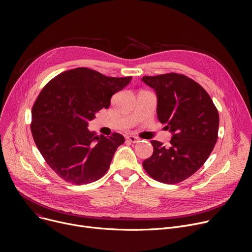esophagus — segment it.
<instances>
[{"mask_svg": "<svg viewBox=\"0 0 252 252\" xmlns=\"http://www.w3.org/2000/svg\"><path fill=\"white\" fill-rule=\"evenodd\" d=\"M126 140L127 141H129V142H131V143H137V142H139V138L138 137H136V136H133V135H129V136H127L126 137Z\"/></svg>", "mask_w": 252, "mask_h": 252, "instance_id": "obj_1", "label": "esophagus"}]
</instances>
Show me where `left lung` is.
<instances>
[{
    "mask_svg": "<svg viewBox=\"0 0 252 252\" xmlns=\"http://www.w3.org/2000/svg\"><path fill=\"white\" fill-rule=\"evenodd\" d=\"M157 95V117L173 137L168 147L151 141L153 154L143 167L164 184L183 182L199 169L218 141L220 117L207 92L192 78L180 73L143 76Z\"/></svg>",
    "mask_w": 252,
    "mask_h": 252,
    "instance_id": "8db88e82",
    "label": "left lung"
}]
</instances>
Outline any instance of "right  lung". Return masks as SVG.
I'll list each match as a JSON object with an SVG mask.
<instances>
[{
	"instance_id": "obj_1",
	"label": "right lung",
	"mask_w": 252,
	"mask_h": 252,
	"mask_svg": "<svg viewBox=\"0 0 252 252\" xmlns=\"http://www.w3.org/2000/svg\"><path fill=\"white\" fill-rule=\"evenodd\" d=\"M130 79L78 67L52 78L38 94L32 110V134L48 165L65 182L85 185L107 173L125 138L117 133L98 136L87 126Z\"/></svg>"
}]
</instances>
